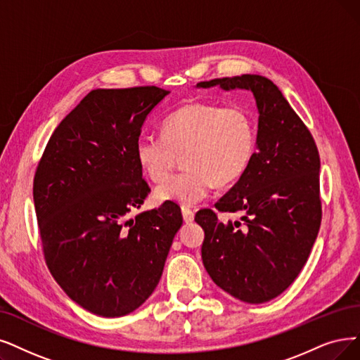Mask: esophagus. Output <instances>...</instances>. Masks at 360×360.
<instances>
[{
    "mask_svg": "<svg viewBox=\"0 0 360 360\" xmlns=\"http://www.w3.org/2000/svg\"><path fill=\"white\" fill-rule=\"evenodd\" d=\"M181 214H183V220L186 223H192L195 220L193 211L191 208H188V207H181Z\"/></svg>",
    "mask_w": 360,
    "mask_h": 360,
    "instance_id": "1",
    "label": "esophagus"
}]
</instances>
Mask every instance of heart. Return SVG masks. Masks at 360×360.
<instances>
[{
    "label": "heart",
    "mask_w": 360,
    "mask_h": 360,
    "mask_svg": "<svg viewBox=\"0 0 360 360\" xmlns=\"http://www.w3.org/2000/svg\"><path fill=\"white\" fill-rule=\"evenodd\" d=\"M134 153L155 183L162 181L183 154L185 169L165 178L155 198L192 205L215 184H233L245 174L255 153V127L251 113L239 105L192 102L168 115L162 136H140Z\"/></svg>",
    "instance_id": "obj_1"
}]
</instances>
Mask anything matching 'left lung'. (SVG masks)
<instances>
[{"mask_svg": "<svg viewBox=\"0 0 360 360\" xmlns=\"http://www.w3.org/2000/svg\"><path fill=\"white\" fill-rule=\"evenodd\" d=\"M248 90L258 130L252 161L215 208L240 211L223 223L211 210L195 221L204 229L202 263L214 283L232 297L260 304L278 297L304 267L318 238L322 210L318 148L281 90L262 75L198 82L196 89Z\"/></svg>", "mask_w": 360, "mask_h": 360, "instance_id": "1", "label": "left lung"}]
</instances>
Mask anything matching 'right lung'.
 Returning <instances> with one entry per match:
<instances>
[{
  "mask_svg": "<svg viewBox=\"0 0 360 360\" xmlns=\"http://www.w3.org/2000/svg\"><path fill=\"white\" fill-rule=\"evenodd\" d=\"M160 87L93 90L51 134L34 179L46 263L78 306L103 318L139 309L162 276L183 224L176 204L140 208L150 192L136 160Z\"/></svg>",
  "mask_w": 360,
  "mask_h": 360,
  "instance_id": "right-lung-1",
  "label": "right lung"
}]
</instances>
